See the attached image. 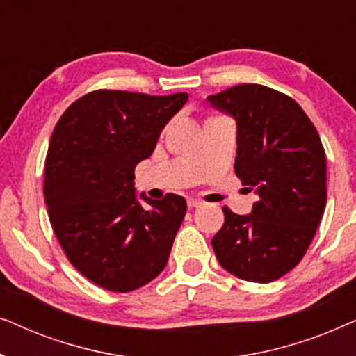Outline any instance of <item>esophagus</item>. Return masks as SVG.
<instances>
[{"instance_id":"34e87169","label":"esophagus","mask_w":356,"mask_h":356,"mask_svg":"<svg viewBox=\"0 0 356 356\" xmlns=\"http://www.w3.org/2000/svg\"><path fill=\"white\" fill-rule=\"evenodd\" d=\"M201 201H197V199H188V207L189 209H196V207H199L201 206Z\"/></svg>"}]
</instances>
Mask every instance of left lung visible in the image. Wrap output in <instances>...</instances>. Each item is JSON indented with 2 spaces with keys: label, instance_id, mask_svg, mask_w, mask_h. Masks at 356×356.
Masks as SVG:
<instances>
[{
  "label": "left lung",
  "instance_id": "1",
  "mask_svg": "<svg viewBox=\"0 0 356 356\" xmlns=\"http://www.w3.org/2000/svg\"><path fill=\"white\" fill-rule=\"evenodd\" d=\"M207 100L236 120L235 173L259 196L250 216L222 207L213 252L243 280L274 282L303 259L323 218V143L303 108L270 87L238 84Z\"/></svg>",
  "mask_w": 356,
  "mask_h": 356
}]
</instances>
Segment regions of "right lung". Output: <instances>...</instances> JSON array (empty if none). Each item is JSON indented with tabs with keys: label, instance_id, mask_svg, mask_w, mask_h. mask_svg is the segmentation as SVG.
I'll use <instances>...</instances> for the list:
<instances>
[{
	"label": "right lung",
	"instance_id": "add662e5",
	"mask_svg": "<svg viewBox=\"0 0 356 356\" xmlns=\"http://www.w3.org/2000/svg\"><path fill=\"white\" fill-rule=\"evenodd\" d=\"M186 92L147 95L99 89L67 106L53 129L43 197L67 261L86 279L126 293L167 266L186 201L134 194V168L154 152Z\"/></svg>",
	"mask_w": 356,
	"mask_h": 356
}]
</instances>
